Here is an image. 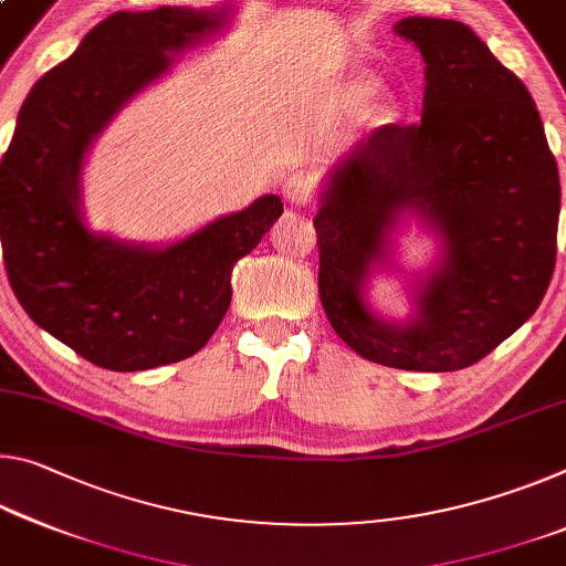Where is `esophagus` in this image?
Here are the masks:
<instances>
[{
    "mask_svg": "<svg viewBox=\"0 0 566 566\" xmlns=\"http://www.w3.org/2000/svg\"><path fill=\"white\" fill-rule=\"evenodd\" d=\"M284 201L294 206V209H304L315 201L317 196V181L310 170H294V174L286 176V181L282 186Z\"/></svg>",
    "mask_w": 566,
    "mask_h": 566,
    "instance_id": "esophagus-1",
    "label": "esophagus"
}]
</instances>
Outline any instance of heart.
<instances>
[{
    "instance_id": "heart-1",
    "label": "heart",
    "mask_w": 566,
    "mask_h": 566,
    "mask_svg": "<svg viewBox=\"0 0 566 566\" xmlns=\"http://www.w3.org/2000/svg\"><path fill=\"white\" fill-rule=\"evenodd\" d=\"M375 85H378V83H375V77H370V75H355L347 83V87H345L347 101L353 103V105H363L367 97L375 93ZM375 115H378L380 120L390 118V115H392V101H390V97H380V101L375 103Z\"/></svg>"
}]
</instances>
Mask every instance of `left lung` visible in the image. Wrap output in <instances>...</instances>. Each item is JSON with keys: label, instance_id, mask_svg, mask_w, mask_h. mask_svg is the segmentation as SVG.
I'll list each match as a JSON object with an SVG mask.
<instances>
[{"label": "left lung", "instance_id": "8db88e82", "mask_svg": "<svg viewBox=\"0 0 566 566\" xmlns=\"http://www.w3.org/2000/svg\"><path fill=\"white\" fill-rule=\"evenodd\" d=\"M426 62L423 115L382 125L329 170L315 217L319 300L339 339L398 370H463L534 315L557 259L559 170L526 85L471 27L406 17L392 27ZM416 218L442 259L411 287L406 321L366 302Z\"/></svg>", "mask_w": 566, "mask_h": 566}]
</instances>
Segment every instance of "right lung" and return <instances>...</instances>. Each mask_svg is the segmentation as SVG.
<instances>
[{
  "mask_svg": "<svg viewBox=\"0 0 566 566\" xmlns=\"http://www.w3.org/2000/svg\"><path fill=\"white\" fill-rule=\"evenodd\" d=\"M231 12L111 14L32 87L2 156L0 239L14 297L34 325L105 370H150L199 353L231 304V269L284 211L266 193L166 247L95 234L83 217L90 146Z\"/></svg>",
  "mask_w": 566,
  "mask_h": 566,
  "instance_id": "1",
  "label": "right lung"
}]
</instances>
